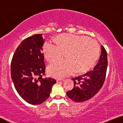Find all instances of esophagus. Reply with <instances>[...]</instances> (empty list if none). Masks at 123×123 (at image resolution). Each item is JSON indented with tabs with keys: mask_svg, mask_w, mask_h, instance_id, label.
<instances>
[{
	"mask_svg": "<svg viewBox=\"0 0 123 123\" xmlns=\"http://www.w3.org/2000/svg\"><path fill=\"white\" fill-rule=\"evenodd\" d=\"M65 80H57V83H60V82H63Z\"/></svg>",
	"mask_w": 123,
	"mask_h": 123,
	"instance_id": "esophagus-1",
	"label": "esophagus"
}]
</instances>
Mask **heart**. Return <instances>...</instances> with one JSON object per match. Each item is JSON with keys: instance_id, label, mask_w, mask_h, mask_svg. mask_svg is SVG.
Instances as JSON below:
<instances>
[{"instance_id": "heart-1", "label": "heart", "mask_w": 123, "mask_h": 123, "mask_svg": "<svg viewBox=\"0 0 123 123\" xmlns=\"http://www.w3.org/2000/svg\"><path fill=\"white\" fill-rule=\"evenodd\" d=\"M99 50L95 40L86 36L69 34L59 36L57 41L47 40L43 48L46 59L50 62L66 53V59L54 61L47 68L49 75L58 79L69 76L76 70L79 72L89 70L98 59Z\"/></svg>"}]
</instances>
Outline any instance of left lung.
I'll return each instance as SVG.
<instances>
[{"label": "left lung", "mask_w": 123, "mask_h": 123, "mask_svg": "<svg viewBox=\"0 0 123 123\" xmlns=\"http://www.w3.org/2000/svg\"><path fill=\"white\" fill-rule=\"evenodd\" d=\"M101 55L99 62L91 71L72 78L74 86L72 90L68 91L67 96L76 102H82L94 97L103 85L108 67L107 53L101 46Z\"/></svg>", "instance_id": "1"}]
</instances>
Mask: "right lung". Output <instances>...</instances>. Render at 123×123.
<instances>
[{
	"label": "right lung",
	"mask_w": 123,
	"mask_h": 123,
	"mask_svg": "<svg viewBox=\"0 0 123 123\" xmlns=\"http://www.w3.org/2000/svg\"><path fill=\"white\" fill-rule=\"evenodd\" d=\"M44 43L41 34L27 37L16 49L11 62V77L16 91L34 105L46 101L56 83L54 78H43L46 69L42 52Z\"/></svg>",
	"instance_id": "obj_1"
}]
</instances>
